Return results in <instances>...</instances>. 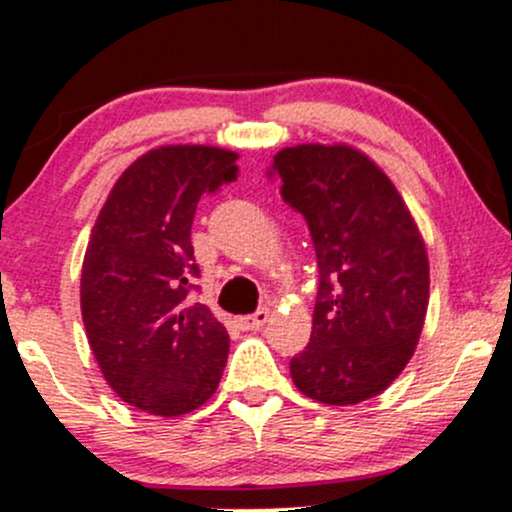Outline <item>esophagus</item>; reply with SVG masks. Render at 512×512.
Returning a JSON list of instances; mask_svg holds the SVG:
<instances>
[{"label": "esophagus", "instance_id": "34e87169", "mask_svg": "<svg viewBox=\"0 0 512 512\" xmlns=\"http://www.w3.org/2000/svg\"><path fill=\"white\" fill-rule=\"evenodd\" d=\"M269 320V311L267 308H257L255 313H252V316H243V318H238V325L243 330H257V328H262V325H265Z\"/></svg>", "mask_w": 512, "mask_h": 512}]
</instances>
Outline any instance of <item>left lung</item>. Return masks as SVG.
Masks as SVG:
<instances>
[{"mask_svg":"<svg viewBox=\"0 0 512 512\" xmlns=\"http://www.w3.org/2000/svg\"><path fill=\"white\" fill-rule=\"evenodd\" d=\"M306 218L318 262L313 333L289 362L296 389L330 406L376 396L413 357L430 299V265L401 194L350 145H296L269 177Z\"/></svg>","mask_w":512,"mask_h":512,"instance_id":"obj_1","label":"left lung"}]
</instances>
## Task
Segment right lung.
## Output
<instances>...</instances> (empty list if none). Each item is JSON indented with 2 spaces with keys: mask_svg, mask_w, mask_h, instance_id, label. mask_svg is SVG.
I'll return each mask as SVG.
<instances>
[{
  "mask_svg": "<svg viewBox=\"0 0 512 512\" xmlns=\"http://www.w3.org/2000/svg\"><path fill=\"white\" fill-rule=\"evenodd\" d=\"M238 155L165 145L111 189L82 265V320L101 374L138 411L184 415L216 393L230 338L204 303L192 223L196 204L238 177Z\"/></svg>",
  "mask_w": 512,
  "mask_h": 512,
  "instance_id": "1",
  "label": "right lung"
}]
</instances>
